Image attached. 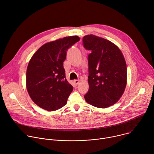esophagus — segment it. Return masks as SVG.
I'll return each mask as SVG.
<instances>
[{
	"label": "esophagus",
	"instance_id": "1",
	"mask_svg": "<svg viewBox=\"0 0 154 154\" xmlns=\"http://www.w3.org/2000/svg\"><path fill=\"white\" fill-rule=\"evenodd\" d=\"M79 82H80V80H74V84H75V85H77L79 83Z\"/></svg>",
	"mask_w": 154,
	"mask_h": 154
}]
</instances>
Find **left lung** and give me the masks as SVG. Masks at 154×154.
Instances as JSON below:
<instances>
[{
    "label": "left lung",
    "mask_w": 154,
    "mask_h": 154,
    "mask_svg": "<svg viewBox=\"0 0 154 154\" xmlns=\"http://www.w3.org/2000/svg\"><path fill=\"white\" fill-rule=\"evenodd\" d=\"M89 50V90L84 97L87 103L101 108L116 103L127 85V66L119 48L114 43L94 35L83 38Z\"/></svg>",
    "instance_id": "left-lung-1"
}]
</instances>
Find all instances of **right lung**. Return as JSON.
Returning a JSON list of instances; mask_svg holds the SVG:
<instances>
[{
  "instance_id": "right-lung-1",
  "label": "right lung",
  "mask_w": 154,
  "mask_h": 154,
  "mask_svg": "<svg viewBox=\"0 0 154 154\" xmlns=\"http://www.w3.org/2000/svg\"><path fill=\"white\" fill-rule=\"evenodd\" d=\"M80 40L64 37L42 45L31 58L27 69L26 87L35 103L47 111L62 108L73 90L66 79L63 62L66 52Z\"/></svg>"
}]
</instances>
